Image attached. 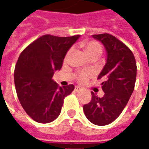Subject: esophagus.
<instances>
[{
  "label": "esophagus",
  "mask_w": 149,
  "mask_h": 149,
  "mask_svg": "<svg viewBox=\"0 0 149 149\" xmlns=\"http://www.w3.org/2000/svg\"><path fill=\"white\" fill-rule=\"evenodd\" d=\"M81 90V87H79V86H76V87H75V91H76V92H80Z\"/></svg>",
  "instance_id": "34e87169"
}]
</instances>
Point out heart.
I'll return each mask as SVG.
<instances>
[{
	"label": "heart",
	"mask_w": 149,
	"mask_h": 149,
	"mask_svg": "<svg viewBox=\"0 0 149 149\" xmlns=\"http://www.w3.org/2000/svg\"><path fill=\"white\" fill-rule=\"evenodd\" d=\"M84 49L88 57H90V56L93 55L100 56L101 52H102V48H101L100 44L97 42V41H89V42H87L84 45ZM72 52V49H70L67 52V54L65 56V60H68V57L71 55ZM89 76H90L89 72H82L80 73L79 79L81 81H85Z\"/></svg>",
	"instance_id": "b5f03b06"
}]
</instances>
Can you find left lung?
<instances>
[{"label": "left lung", "mask_w": 149, "mask_h": 149, "mask_svg": "<svg viewBox=\"0 0 149 149\" xmlns=\"http://www.w3.org/2000/svg\"><path fill=\"white\" fill-rule=\"evenodd\" d=\"M106 50V64L98 76L104 96L92 92V100L83 107L85 116L94 125H109L118 117L134 90L136 63L134 55L125 44L111 34L93 35Z\"/></svg>", "instance_id": "obj_1"}]
</instances>
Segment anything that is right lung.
<instances>
[{
    "label": "right lung",
    "mask_w": 149,
    "mask_h": 149,
    "mask_svg": "<svg viewBox=\"0 0 149 149\" xmlns=\"http://www.w3.org/2000/svg\"><path fill=\"white\" fill-rule=\"evenodd\" d=\"M80 35L61 37L44 35L31 43L18 58L14 83L20 103L35 121L46 124L58 117L65 97L74 85H59L52 80L69 49Z\"/></svg>",
    "instance_id": "1"
}]
</instances>
